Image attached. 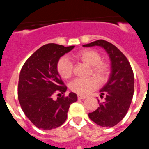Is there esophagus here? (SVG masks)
<instances>
[{
    "instance_id": "esophagus-1",
    "label": "esophagus",
    "mask_w": 149,
    "mask_h": 149,
    "mask_svg": "<svg viewBox=\"0 0 149 149\" xmlns=\"http://www.w3.org/2000/svg\"><path fill=\"white\" fill-rule=\"evenodd\" d=\"M86 98V96L80 95H77V98H78V99H84V98Z\"/></svg>"
}]
</instances>
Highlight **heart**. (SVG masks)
<instances>
[{
  "mask_svg": "<svg viewBox=\"0 0 149 149\" xmlns=\"http://www.w3.org/2000/svg\"><path fill=\"white\" fill-rule=\"evenodd\" d=\"M76 61H81L90 65L89 74H93L100 82H104L108 77L110 67L108 64L101 61V56L93 49H84L71 55ZM56 70L63 79L70 78L73 73V64L68 57H61L56 64ZM98 82L93 77L88 78H77L69 84V88L73 93L80 95H86L97 89Z\"/></svg>",
  "mask_w": 149,
  "mask_h": 149,
  "instance_id": "obj_1",
  "label": "heart"
}]
</instances>
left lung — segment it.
Returning <instances> with one entry per match:
<instances>
[{"label":"left lung","instance_id":"left-lung-1","mask_svg":"<svg viewBox=\"0 0 149 149\" xmlns=\"http://www.w3.org/2000/svg\"><path fill=\"white\" fill-rule=\"evenodd\" d=\"M83 46H100L109 55L111 72L107 83L100 90V96L105 95V101L89 113V117L98 125L113 127L125 116L131 105L134 91V72L126 56L114 45L99 39Z\"/></svg>","mask_w":149,"mask_h":149}]
</instances>
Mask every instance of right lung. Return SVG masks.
<instances>
[{
	"label": "right lung",
	"mask_w": 149,
	"mask_h": 149,
	"mask_svg": "<svg viewBox=\"0 0 149 149\" xmlns=\"http://www.w3.org/2000/svg\"><path fill=\"white\" fill-rule=\"evenodd\" d=\"M74 48V45H45L22 66L18 80V101L26 116L38 128L51 130L62 125L66 120L70 105L77 100L74 93L53 99L54 93L63 94L67 89L56 70L57 62Z\"/></svg>",
	"instance_id": "obj_1"
}]
</instances>
